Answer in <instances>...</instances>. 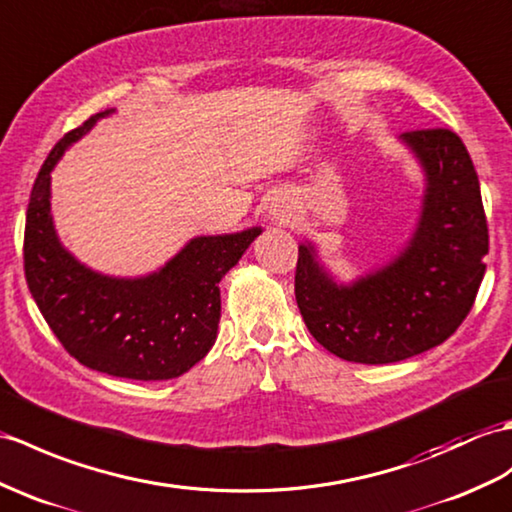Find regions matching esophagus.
Returning a JSON list of instances; mask_svg holds the SVG:
<instances>
[{
	"label": "esophagus",
	"instance_id": "34e87169",
	"mask_svg": "<svg viewBox=\"0 0 512 512\" xmlns=\"http://www.w3.org/2000/svg\"><path fill=\"white\" fill-rule=\"evenodd\" d=\"M288 211H290V207L285 205V202H275V205L270 207V220L272 222H277V224H283L285 220H288Z\"/></svg>",
	"mask_w": 512,
	"mask_h": 512
}]
</instances>
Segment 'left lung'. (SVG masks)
Returning <instances> with one entry per match:
<instances>
[{
	"label": "left lung",
	"instance_id": "obj_1",
	"mask_svg": "<svg viewBox=\"0 0 512 512\" xmlns=\"http://www.w3.org/2000/svg\"><path fill=\"white\" fill-rule=\"evenodd\" d=\"M425 189L417 227L386 264L338 281L312 242L299 244L294 294L316 342L347 362L390 364L430 351L467 318L489 253L480 181L447 128L403 133Z\"/></svg>",
	"mask_w": 512,
	"mask_h": 512
}]
</instances>
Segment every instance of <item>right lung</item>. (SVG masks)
<instances>
[{
    "instance_id": "1",
    "label": "right lung",
    "mask_w": 512,
    "mask_h": 512,
    "mask_svg": "<svg viewBox=\"0 0 512 512\" xmlns=\"http://www.w3.org/2000/svg\"><path fill=\"white\" fill-rule=\"evenodd\" d=\"M102 111L67 133L34 181L26 213L23 268L34 303L69 355L113 377L161 382L187 373L213 347L220 323V281L261 227L192 237L144 277H111L63 246L52 218V170L85 137Z\"/></svg>"
}]
</instances>
